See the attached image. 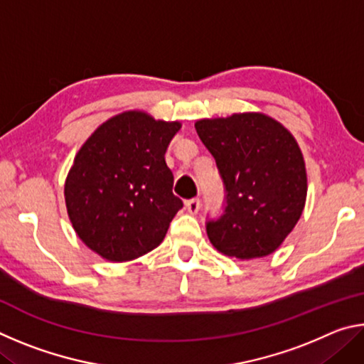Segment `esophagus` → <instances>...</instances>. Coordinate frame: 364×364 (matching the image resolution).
<instances>
[{
  "label": "esophagus",
  "instance_id": "obj_1",
  "mask_svg": "<svg viewBox=\"0 0 364 364\" xmlns=\"http://www.w3.org/2000/svg\"><path fill=\"white\" fill-rule=\"evenodd\" d=\"M186 208H188V212L189 213H197L199 212V208H200V199H189V200H186Z\"/></svg>",
  "mask_w": 364,
  "mask_h": 364
}]
</instances>
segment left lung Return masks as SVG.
<instances>
[{"instance_id":"8db88e82","label":"left lung","mask_w":364,"mask_h":364,"mask_svg":"<svg viewBox=\"0 0 364 364\" xmlns=\"http://www.w3.org/2000/svg\"><path fill=\"white\" fill-rule=\"evenodd\" d=\"M194 127L225 186L223 215L207 221L213 247L241 260L273 254L305 207L306 171L297 141L258 112L204 119Z\"/></svg>"}]
</instances>
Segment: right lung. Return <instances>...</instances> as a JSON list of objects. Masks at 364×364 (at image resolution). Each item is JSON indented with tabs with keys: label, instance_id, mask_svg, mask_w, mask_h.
I'll return each instance as SVG.
<instances>
[{
	"label": "right lung",
	"instance_id": "obj_1",
	"mask_svg": "<svg viewBox=\"0 0 364 364\" xmlns=\"http://www.w3.org/2000/svg\"><path fill=\"white\" fill-rule=\"evenodd\" d=\"M180 122L128 110L104 122L67 175V213L78 237L110 262H128L164 241L183 207L165 164Z\"/></svg>",
	"mask_w": 364,
	"mask_h": 364
}]
</instances>
